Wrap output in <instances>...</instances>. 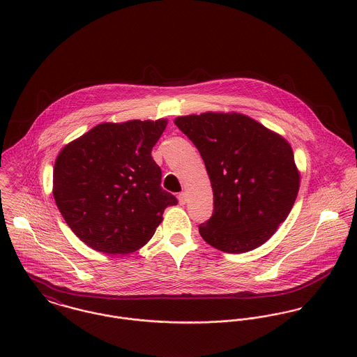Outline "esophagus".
Listing matches in <instances>:
<instances>
[{
	"label": "esophagus",
	"instance_id": "obj_1",
	"mask_svg": "<svg viewBox=\"0 0 357 357\" xmlns=\"http://www.w3.org/2000/svg\"><path fill=\"white\" fill-rule=\"evenodd\" d=\"M178 202H180V204H187V192H180L178 194Z\"/></svg>",
	"mask_w": 357,
	"mask_h": 357
}]
</instances>
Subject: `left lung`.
<instances>
[{"label": "left lung", "instance_id": "1", "mask_svg": "<svg viewBox=\"0 0 357 357\" xmlns=\"http://www.w3.org/2000/svg\"><path fill=\"white\" fill-rule=\"evenodd\" d=\"M174 123L204 159L214 194L199 234L225 253L265 243L296 202L300 174L290 144L242 114L204 112Z\"/></svg>", "mask_w": 357, "mask_h": 357}]
</instances>
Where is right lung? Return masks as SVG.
<instances>
[{
    "label": "right lung",
    "instance_id": "right-lung-1",
    "mask_svg": "<svg viewBox=\"0 0 357 357\" xmlns=\"http://www.w3.org/2000/svg\"><path fill=\"white\" fill-rule=\"evenodd\" d=\"M165 119L100 123L67 144L53 167V197L71 231L105 255L144 246L177 199L151 156Z\"/></svg>",
    "mask_w": 357,
    "mask_h": 357
}]
</instances>
